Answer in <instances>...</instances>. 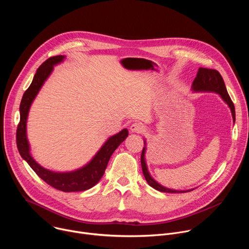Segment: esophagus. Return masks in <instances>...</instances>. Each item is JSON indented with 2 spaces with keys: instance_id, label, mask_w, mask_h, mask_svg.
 I'll return each instance as SVG.
<instances>
[{
  "instance_id": "1",
  "label": "esophagus",
  "mask_w": 249,
  "mask_h": 249,
  "mask_svg": "<svg viewBox=\"0 0 249 249\" xmlns=\"http://www.w3.org/2000/svg\"><path fill=\"white\" fill-rule=\"evenodd\" d=\"M130 130L131 132H134V133H144L146 132V127L142 123H133L130 126Z\"/></svg>"
}]
</instances>
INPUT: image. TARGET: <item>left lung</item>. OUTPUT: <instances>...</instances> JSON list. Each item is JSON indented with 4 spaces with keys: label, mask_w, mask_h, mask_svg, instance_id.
<instances>
[{
    "label": "left lung",
    "mask_w": 249,
    "mask_h": 249,
    "mask_svg": "<svg viewBox=\"0 0 249 249\" xmlns=\"http://www.w3.org/2000/svg\"><path fill=\"white\" fill-rule=\"evenodd\" d=\"M192 90L193 91H209V92H216L220 94V96L223 98V100L229 105V107L231 108V115L233 122L235 121V111H234V105L228 93L227 88L225 86V82L221 76V74L216 70L213 69H207V68H199L197 76L195 80L193 81L192 84ZM144 144L146 145V142H144ZM145 154H146V147H144L143 151H142L141 155V164H142V169H143V173L145 178L150 186L155 188L158 191L160 192H166V193H184L188 191H192L193 189L190 190H173L166 188L162 185H160L159 182H157L153 177L151 176L147 163L145 160Z\"/></svg>",
    "instance_id": "left-lung-1"
}]
</instances>
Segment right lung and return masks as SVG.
<instances>
[{
    "label": "right lung",
    "mask_w": 249,
    "mask_h": 249,
    "mask_svg": "<svg viewBox=\"0 0 249 249\" xmlns=\"http://www.w3.org/2000/svg\"><path fill=\"white\" fill-rule=\"evenodd\" d=\"M65 56L63 55L47 59L37 69L31 85L23 93L19 105L20 120L17 130V145L21 158L47 184L63 192H79L93 187L101 179L111 155L127 138L128 130L123 129L108 138L89 163L74 171L55 172L42 167L34 160L30 155V148L26 136V122L29 108L43 84L51 75L54 66L63 62Z\"/></svg>",
    "instance_id": "right-lung-1"
}]
</instances>
